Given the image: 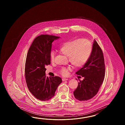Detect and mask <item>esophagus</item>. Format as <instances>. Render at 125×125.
Listing matches in <instances>:
<instances>
[{
  "mask_svg": "<svg viewBox=\"0 0 125 125\" xmlns=\"http://www.w3.org/2000/svg\"><path fill=\"white\" fill-rule=\"evenodd\" d=\"M68 79H66V78H62V81H66V80H68Z\"/></svg>",
  "mask_w": 125,
  "mask_h": 125,
  "instance_id": "1",
  "label": "esophagus"
}]
</instances>
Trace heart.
Returning <instances> with one entry per match:
<instances>
[{
	"mask_svg": "<svg viewBox=\"0 0 125 125\" xmlns=\"http://www.w3.org/2000/svg\"><path fill=\"white\" fill-rule=\"evenodd\" d=\"M60 52L68 57L69 61L72 65L80 67L84 65L90 58L93 51L91 43L85 39H76L64 43L59 48ZM55 53L52 51L50 59L53 61ZM70 68L63 67L61 69L62 74L66 76L68 74Z\"/></svg>",
	"mask_w": 125,
	"mask_h": 125,
	"instance_id": "obj_1",
	"label": "heart"
}]
</instances>
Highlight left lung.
<instances>
[{"mask_svg":"<svg viewBox=\"0 0 125 125\" xmlns=\"http://www.w3.org/2000/svg\"><path fill=\"white\" fill-rule=\"evenodd\" d=\"M76 74L84 77L78 83L73 94L80 101H88L98 93L105 75V65L103 52L96 40L94 41L93 51L90 58Z\"/></svg>","mask_w":125,"mask_h":125,"instance_id":"left-lung-1","label":"left lung"}]
</instances>
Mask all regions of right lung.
<instances>
[{"label":"right lung","mask_w":125,"mask_h":125,"mask_svg":"<svg viewBox=\"0 0 125 125\" xmlns=\"http://www.w3.org/2000/svg\"><path fill=\"white\" fill-rule=\"evenodd\" d=\"M60 37L41 35L36 37L27 55L25 77L28 89L36 98L42 101L53 97L62 80L59 76L46 77V66L51 64L52 43Z\"/></svg>","instance_id":"add662e5"}]
</instances>
